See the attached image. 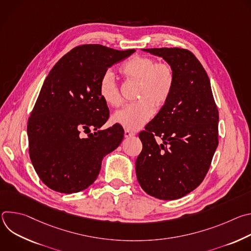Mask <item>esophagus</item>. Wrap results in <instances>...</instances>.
Listing matches in <instances>:
<instances>
[{
	"label": "esophagus",
	"instance_id": "obj_1",
	"mask_svg": "<svg viewBox=\"0 0 251 251\" xmlns=\"http://www.w3.org/2000/svg\"><path fill=\"white\" fill-rule=\"evenodd\" d=\"M135 135V133H133V132H131V131H129V130H125L124 131V136H125V138H129V137H132V136H134Z\"/></svg>",
	"mask_w": 251,
	"mask_h": 251
}]
</instances>
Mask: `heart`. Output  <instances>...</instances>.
Returning <instances> with one entry per match:
<instances>
[{
  "instance_id": "1",
  "label": "heart",
  "mask_w": 251,
  "mask_h": 251,
  "mask_svg": "<svg viewBox=\"0 0 251 251\" xmlns=\"http://www.w3.org/2000/svg\"><path fill=\"white\" fill-rule=\"evenodd\" d=\"M121 73L129 79L140 82L138 99L112 115V122L126 130L136 131L144 126L154 115V107L161 108L168 101L175 83V71L166 62L154 58L135 55L120 67ZM98 92L101 99L109 106L121 103L119 87L112 71L107 70L99 80Z\"/></svg>"
}]
</instances>
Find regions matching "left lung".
I'll list each match as a JSON object with an SVG mask.
<instances>
[{"label":"left lung","instance_id":"8db88e82","mask_svg":"<svg viewBox=\"0 0 251 251\" xmlns=\"http://www.w3.org/2000/svg\"><path fill=\"white\" fill-rule=\"evenodd\" d=\"M142 50L169 63L175 83L166 104L139 134L143 149L135 163L137 180L152 197L176 200L200 186L208 171L219 145L218 107L205 70L190 50Z\"/></svg>","mask_w":251,"mask_h":251}]
</instances>
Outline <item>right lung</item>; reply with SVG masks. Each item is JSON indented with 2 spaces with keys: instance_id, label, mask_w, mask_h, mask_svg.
I'll list each match as a JSON object with an SVG mask.
<instances>
[{
  "instance_id": "add662e5",
  "label": "right lung",
  "mask_w": 251,
  "mask_h": 251,
  "mask_svg": "<svg viewBox=\"0 0 251 251\" xmlns=\"http://www.w3.org/2000/svg\"><path fill=\"white\" fill-rule=\"evenodd\" d=\"M134 52L84 45L63 55L50 71L27 121L29 158L50 189L63 194L87 189L103 158L121 144V126L100 130L109 109L98 84L107 69ZM81 130L87 137L80 136Z\"/></svg>"
}]
</instances>
